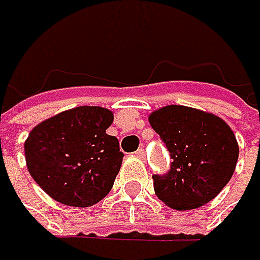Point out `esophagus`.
<instances>
[{"instance_id":"34e87169","label":"esophagus","mask_w":260,"mask_h":260,"mask_svg":"<svg viewBox=\"0 0 260 260\" xmlns=\"http://www.w3.org/2000/svg\"><path fill=\"white\" fill-rule=\"evenodd\" d=\"M135 156H136L138 159H142V160H144V159H145V150H144V148H138V150L135 151Z\"/></svg>"}]
</instances>
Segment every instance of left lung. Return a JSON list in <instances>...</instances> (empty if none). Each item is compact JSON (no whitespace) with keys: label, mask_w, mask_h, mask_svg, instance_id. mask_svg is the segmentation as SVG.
<instances>
[{"label":"left lung","mask_w":260,"mask_h":260,"mask_svg":"<svg viewBox=\"0 0 260 260\" xmlns=\"http://www.w3.org/2000/svg\"><path fill=\"white\" fill-rule=\"evenodd\" d=\"M170 153V170L153 175L157 198L176 210L210 202L232 179L239 156L233 130L220 118L184 106H167L148 118Z\"/></svg>","instance_id":"8db88e82"}]
</instances>
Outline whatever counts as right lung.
Masks as SVG:
<instances>
[{
	"mask_svg": "<svg viewBox=\"0 0 260 260\" xmlns=\"http://www.w3.org/2000/svg\"><path fill=\"white\" fill-rule=\"evenodd\" d=\"M112 122L110 110L82 106L38 124L24 144L28 173L64 205L100 202L112 190L124 156L119 141L106 133Z\"/></svg>",
	"mask_w": 260,
	"mask_h": 260,
	"instance_id": "1",
	"label": "right lung"
}]
</instances>
